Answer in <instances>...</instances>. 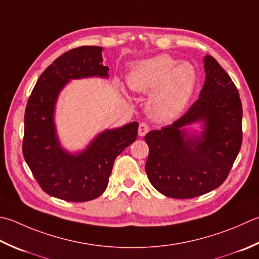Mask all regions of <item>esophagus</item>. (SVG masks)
Wrapping results in <instances>:
<instances>
[{
	"label": "esophagus",
	"mask_w": 259,
	"mask_h": 259,
	"mask_svg": "<svg viewBox=\"0 0 259 259\" xmlns=\"http://www.w3.org/2000/svg\"><path fill=\"white\" fill-rule=\"evenodd\" d=\"M149 131V126L147 125L146 123H140L139 124V128H138V135H139V137H144L147 133H148Z\"/></svg>",
	"instance_id": "obj_1"
}]
</instances>
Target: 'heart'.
<instances>
[{"label":"heart","mask_w":259,"mask_h":259,"mask_svg":"<svg viewBox=\"0 0 259 259\" xmlns=\"http://www.w3.org/2000/svg\"><path fill=\"white\" fill-rule=\"evenodd\" d=\"M126 83L133 92L149 93L146 108L151 119L168 122L189 103L197 84V72L190 62L161 54L131 66Z\"/></svg>","instance_id":"1"}]
</instances>
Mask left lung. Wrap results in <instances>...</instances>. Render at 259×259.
I'll return each instance as SVG.
<instances>
[{
	"label": "left lung",
	"mask_w": 259,
	"mask_h": 259,
	"mask_svg": "<svg viewBox=\"0 0 259 259\" xmlns=\"http://www.w3.org/2000/svg\"><path fill=\"white\" fill-rule=\"evenodd\" d=\"M199 99L173 124L145 136L146 173L165 196L191 199L219 187L239 153L242 106L230 76L210 55ZM199 125V130L191 125Z\"/></svg>",
	"instance_id": "left-lung-1"
}]
</instances>
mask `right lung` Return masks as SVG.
<instances>
[{
  "mask_svg": "<svg viewBox=\"0 0 259 259\" xmlns=\"http://www.w3.org/2000/svg\"><path fill=\"white\" fill-rule=\"evenodd\" d=\"M102 47L83 46L63 54L40 75L24 113L22 151L40 187L50 196L86 202L105 191L114 160L137 139L138 122L105 129L85 148H64L56 125V106L73 79L109 78Z\"/></svg>",
  "mask_w": 259,
  "mask_h": 259,
  "instance_id": "add662e5",
  "label": "right lung"
}]
</instances>
